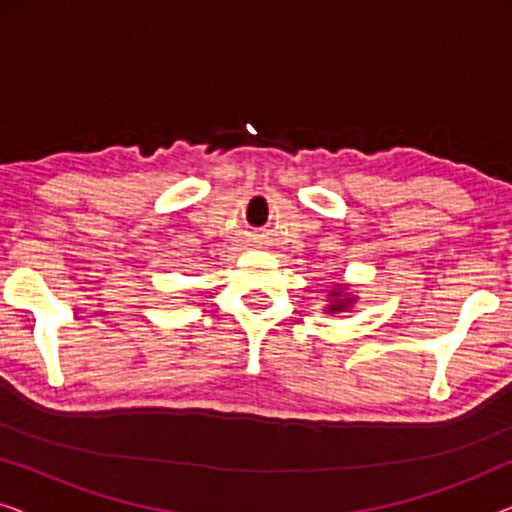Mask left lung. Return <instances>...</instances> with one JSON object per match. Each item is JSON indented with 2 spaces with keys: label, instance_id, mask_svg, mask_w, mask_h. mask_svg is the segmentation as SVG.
<instances>
[{
  "label": "left lung",
  "instance_id": "1",
  "mask_svg": "<svg viewBox=\"0 0 512 512\" xmlns=\"http://www.w3.org/2000/svg\"><path fill=\"white\" fill-rule=\"evenodd\" d=\"M331 296H333V303L326 307V312H342L345 310V307H349L354 303V298H347L345 296V286H338V291H331Z\"/></svg>",
  "mask_w": 512,
  "mask_h": 512
}]
</instances>
